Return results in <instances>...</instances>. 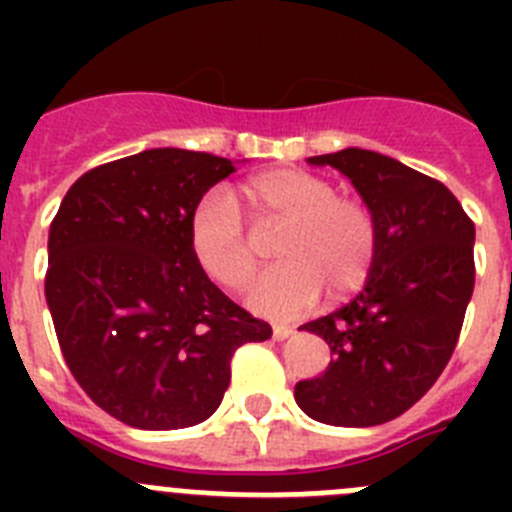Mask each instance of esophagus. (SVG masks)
I'll return each instance as SVG.
<instances>
[{"label":"esophagus","instance_id":"34e87169","mask_svg":"<svg viewBox=\"0 0 512 512\" xmlns=\"http://www.w3.org/2000/svg\"><path fill=\"white\" fill-rule=\"evenodd\" d=\"M292 333H295V328H289V325H279L277 323L274 328H271V336H274V341H287Z\"/></svg>","mask_w":512,"mask_h":512}]
</instances>
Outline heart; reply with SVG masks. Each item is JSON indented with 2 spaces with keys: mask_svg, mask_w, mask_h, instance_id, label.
I'll use <instances>...</instances> for the list:
<instances>
[{
  "mask_svg": "<svg viewBox=\"0 0 512 512\" xmlns=\"http://www.w3.org/2000/svg\"><path fill=\"white\" fill-rule=\"evenodd\" d=\"M256 233L279 230V264L253 284L248 305L266 318H295L320 300L354 295L374 269L377 217L369 205L305 169H271L241 187ZM189 246L207 277L225 289H243L259 266V248L243 228L233 200L205 194L189 220Z\"/></svg>",
  "mask_w": 512,
  "mask_h": 512,
  "instance_id": "obj_1",
  "label": "heart"
}]
</instances>
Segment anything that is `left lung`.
Returning a JSON list of instances; mask_svg holds the SVG:
<instances>
[{
  "mask_svg": "<svg viewBox=\"0 0 512 512\" xmlns=\"http://www.w3.org/2000/svg\"><path fill=\"white\" fill-rule=\"evenodd\" d=\"M307 161L351 179L379 246L359 295L302 325L328 343L330 364L295 384V400L318 423L369 428L413 408L449 364L474 292V223L441 182L382 153Z\"/></svg>",
  "mask_w": 512,
  "mask_h": 512,
  "instance_id": "1",
  "label": "left lung"
}]
</instances>
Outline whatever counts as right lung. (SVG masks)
<instances>
[{
	"label": "right lung",
	"instance_id": "obj_1",
	"mask_svg": "<svg viewBox=\"0 0 512 512\" xmlns=\"http://www.w3.org/2000/svg\"><path fill=\"white\" fill-rule=\"evenodd\" d=\"M230 158L151 148L87 171L48 235L45 302L63 359L104 413L143 431L210 418L235 348L271 338L210 282L189 220Z\"/></svg>",
	"mask_w": 512,
	"mask_h": 512
}]
</instances>
